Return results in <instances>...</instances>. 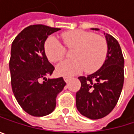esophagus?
I'll return each instance as SVG.
<instances>
[{
  "mask_svg": "<svg viewBox=\"0 0 134 134\" xmlns=\"http://www.w3.org/2000/svg\"><path fill=\"white\" fill-rule=\"evenodd\" d=\"M64 79L66 82H68L70 79H71V77H69V76H64Z\"/></svg>",
  "mask_w": 134,
  "mask_h": 134,
  "instance_id": "1",
  "label": "esophagus"
}]
</instances>
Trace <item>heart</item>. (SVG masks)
Segmentation results:
<instances>
[{
    "label": "heart",
    "mask_w": 134,
    "mask_h": 134,
    "mask_svg": "<svg viewBox=\"0 0 134 134\" xmlns=\"http://www.w3.org/2000/svg\"><path fill=\"white\" fill-rule=\"evenodd\" d=\"M67 49H74L70 60L60 64L57 71L61 75H73L82 71L88 73L97 70L105 62L108 53L105 39L93 32L83 30H73L61 34ZM47 58L53 63L61 61L66 54L65 47L55 37L48 38L44 45Z\"/></svg>",
    "instance_id": "heart-1"
}]
</instances>
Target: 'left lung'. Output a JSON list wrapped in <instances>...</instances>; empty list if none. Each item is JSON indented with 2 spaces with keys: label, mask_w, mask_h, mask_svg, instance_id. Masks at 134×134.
I'll list each match as a JSON object with an SVG mask.
<instances>
[{
  "label": "left lung",
  "mask_w": 134,
  "mask_h": 134,
  "mask_svg": "<svg viewBox=\"0 0 134 134\" xmlns=\"http://www.w3.org/2000/svg\"><path fill=\"white\" fill-rule=\"evenodd\" d=\"M104 35L108 53L103 65L90 75L78 77L81 86L76 93V106L81 115L91 120L103 118L112 112L117 104L124 81V58L120 46L111 35Z\"/></svg>",
  "instance_id": "8db88e82"
}]
</instances>
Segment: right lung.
I'll list each match as a JSON object with an SVG mask.
<instances>
[{"mask_svg": "<svg viewBox=\"0 0 134 134\" xmlns=\"http://www.w3.org/2000/svg\"><path fill=\"white\" fill-rule=\"evenodd\" d=\"M59 30L43 25H29L12 44L9 68L12 91L23 110L33 116L51 113L57 94L66 85L62 77L46 78L55 68L46 56L44 44L49 35Z\"/></svg>", "mask_w": 134, "mask_h": 134, "instance_id": "1", "label": "right lung"}]
</instances>
